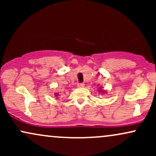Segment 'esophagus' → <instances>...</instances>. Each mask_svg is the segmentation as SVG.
I'll return each mask as SVG.
<instances>
[{"label":"esophagus","instance_id":"esophagus-1","mask_svg":"<svg viewBox=\"0 0 156 156\" xmlns=\"http://www.w3.org/2000/svg\"><path fill=\"white\" fill-rule=\"evenodd\" d=\"M84 85H85V84H84L83 83H78L77 87H79V88H82V87H84Z\"/></svg>","mask_w":156,"mask_h":156}]
</instances>
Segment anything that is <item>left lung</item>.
I'll return each mask as SVG.
<instances>
[{
  "instance_id": "obj_1",
  "label": "left lung",
  "mask_w": 156,
  "mask_h": 156,
  "mask_svg": "<svg viewBox=\"0 0 156 156\" xmlns=\"http://www.w3.org/2000/svg\"><path fill=\"white\" fill-rule=\"evenodd\" d=\"M99 92H104V90H102L101 89H99Z\"/></svg>"
}]
</instances>
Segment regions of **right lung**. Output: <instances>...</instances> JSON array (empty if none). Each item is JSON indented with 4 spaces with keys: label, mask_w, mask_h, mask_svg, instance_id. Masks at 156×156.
Here are the masks:
<instances>
[{
    "label": "right lung",
    "mask_w": 156,
    "mask_h": 156,
    "mask_svg": "<svg viewBox=\"0 0 156 156\" xmlns=\"http://www.w3.org/2000/svg\"><path fill=\"white\" fill-rule=\"evenodd\" d=\"M55 97H57V98H58V96H60V95H59V94H58V93H55Z\"/></svg>",
    "instance_id": "right-lung-1"
}]
</instances>
